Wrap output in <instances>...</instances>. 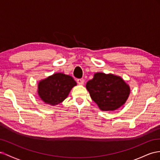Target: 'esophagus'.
I'll return each instance as SVG.
<instances>
[{
    "mask_svg": "<svg viewBox=\"0 0 160 160\" xmlns=\"http://www.w3.org/2000/svg\"><path fill=\"white\" fill-rule=\"evenodd\" d=\"M77 82L79 85H83L84 83V79H78L77 80Z\"/></svg>",
    "mask_w": 160,
    "mask_h": 160,
    "instance_id": "34e87169",
    "label": "esophagus"
}]
</instances>
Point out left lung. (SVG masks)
<instances>
[{"instance_id":"8db88e82","label":"left lung","mask_w":160,"mask_h":160,"mask_svg":"<svg viewBox=\"0 0 160 160\" xmlns=\"http://www.w3.org/2000/svg\"><path fill=\"white\" fill-rule=\"evenodd\" d=\"M90 97L102 111H113L128 99L131 88L121 76L97 72L86 85Z\"/></svg>"}]
</instances>
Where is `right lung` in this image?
<instances>
[{"instance_id": "1", "label": "right lung", "mask_w": 160, "mask_h": 160, "mask_svg": "<svg viewBox=\"0 0 160 160\" xmlns=\"http://www.w3.org/2000/svg\"><path fill=\"white\" fill-rule=\"evenodd\" d=\"M76 85V82L71 76L55 73L39 82L38 94L43 102L56 106L68 97L70 90Z\"/></svg>"}]
</instances>
